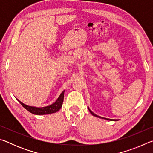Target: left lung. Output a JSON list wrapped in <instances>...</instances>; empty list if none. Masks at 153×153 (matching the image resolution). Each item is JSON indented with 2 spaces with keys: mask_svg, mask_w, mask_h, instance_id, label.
Returning a JSON list of instances; mask_svg holds the SVG:
<instances>
[{
  "mask_svg": "<svg viewBox=\"0 0 153 153\" xmlns=\"http://www.w3.org/2000/svg\"><path fill=\"white\" fill-rule=\"evenodd\" d=\"M88 110H89V111L90 112V113H91L92 115L95 116V117H99V118H101V119H104V120H109V121H117V120H111V119H108V118H105V117H100V116H98V115H96L95 113H93L92 111L90 109V108H89V107H88Z\"/></svg>",
  "mask_w": 153,
  "mask_h": 153,
  "instance_id": "8db88e82",
  "label": "left lung"
}]
</instances>
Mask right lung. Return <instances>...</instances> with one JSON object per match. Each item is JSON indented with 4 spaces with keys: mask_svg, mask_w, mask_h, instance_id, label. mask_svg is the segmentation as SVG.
Here are the masks:
<instances>
[{
    "mask_svg": "<svg viewBox=\"0 0 153 153\" xmlns=\"http://www.w3.org/2000/svg\"><path fill=\"white\" fill-rule=\"evenodd\" d=\"M64 92L65 90H63V91L61 92V94L55 102L53 103V104L51 105L46 106V107H32V106H29L24 104V103L21 102L19 100H17L19 102L20 104L25 108V109L27 110L29 112L32 113V114H34V115H47V114H51L57 112V111L61 108L63 102Z\"/></svg>",
    "mask_w": 153,
    "mask_h": 153,
    "instance_id": "obj_1",
    "label": "right lung"
}]
</instances>
